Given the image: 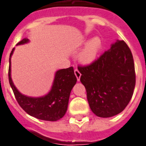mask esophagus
Wrapping results in <instances>:
<instances>
[{
	"label": "esophagus",
	"mask_w": 146,
	"mask_h": 146,
	"mask_svg": "<svg viewBox=\"0 0 146 146\" xmlns=\"http://www.w3.org/2000/svg\"><path fill=\"white\" fill-rule=\"evenodd\" d=\"M74 73H75L76 76V78H77L78 81H80V76H81V73H80V72L79 71V70H78V69H75V70H74Z\"/></svg>",
	"instance_id": "1"
}]
</instances>
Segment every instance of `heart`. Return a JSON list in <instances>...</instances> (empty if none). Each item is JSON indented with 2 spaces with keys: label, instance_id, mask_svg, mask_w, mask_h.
<instances>
[{
  "label": "heart",
  "instance_id": "heart-1",
  "mask_svg": "<svg viewBox=\"0 0 146 146\" xmlns=\"http://www.w3.org/2000/svg\"><path fill=\"white\" fill-rule=\"evenodd\" d=\"M101 47H102V40L100 39V38L95 37L92 38L80 52V60L86 64L92 62L97 57Z\"/></svg>",
  "mask_w": 146,
  "mask_h": 146
}]
</instances>
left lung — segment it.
Wrapping results in <instances>:
<instances>
[{
  "instance_id": "obj_1",
  "label": "left lung",
  "mask_w": 146,
  "mask_h": 146,
  "mask_svg": "<svg viewBox=\"0 0 146 146\" xmlns=\"http://www.w3.org/2000/svg\"><path fill=\"white\" fill-rule=\"evenodd\" d=\"M78 70L96 116L111 117L124 110L136 85L133 57L124 41L117 40L91 64L79 66Z\"/></svg>"
}]
</instances>
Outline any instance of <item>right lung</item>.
I'll list each match as a JSON object with an SVG mask.
<instances>
[{"instance_id":"1","label":"right lung","mask_w":146,"mask_h":146,"mask_svg":"<svg viewBox=\"0 0 146 146\" xmlns=\"http://www.w3.org/2000/svg\"><path fill=\"white\" fill-rule=\"evenodd\" d=\"M29 42L28 38H23L17 45ZM14 48L10 53V65L8 71L9 82L18 104L26 113L42 120L56 121L64 116L67 110L69 98L73 87L76 83V77L73 66L57 70L50 91L46 96L38 98L28 97L19 92L11 79L10 60Z\"/></svg>"}]
</instances>
